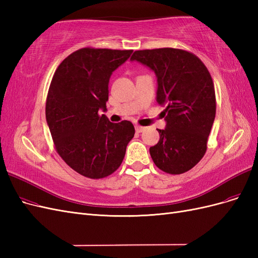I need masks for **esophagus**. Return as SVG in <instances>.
<instances>
[{
  "mask_svg": "<svg viewBox=\"0 0 258 258\" xmlns=\"http://www.w3.org/2000/svg\"><path fill=\"white\" fill-rule=\"evenodd\" d=\"M135 128H136V131L138 132V134H141V132H143V131H144V129H145V127L139 126V124H136Z\"/></svg>",
  "mask_w": 258,
  "mask_h": 258,
  "instance_id": "1",
  "label": "esophagus"
}]
</instances>
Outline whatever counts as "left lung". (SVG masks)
<instances>
[{
  "label": "left lung",
  "instance_id": "1",
  "mask_svg": "<svg viewBox=\"0 0 258 258\" xmlns=\"http://www.w3.org/2000/svg\"><path fill=\"white\" fill-rule=\"evenodd\" d=\"M130 60L150 68L157 77V102L166 106V128L150 148L154 163L163 172L182 174L194 168L207 152L214 122V84L197 56L183 49L137 50Z\"/></svg>",
  "mask_w": 258,
  "mask_h": 258
}]
</instances>
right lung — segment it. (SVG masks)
<instances>
[{"mask_svg":"<svg viewBox=\"0 0 258 258\" xmlns=\"http://www.w3.org/2000/svg\"><path fill=\"white\" fill-rule=\"evenodd\" d=\"M134 50L86 47L54 72L46 100V121L60 157L77 173L103 178L119 168L135 137L132 122L114 123L106 111L108 82Z\"/></svg>","mask_w":258,"mask_h":258,"instance_id":"obj_1","label":"right lung"}]
</instances>
